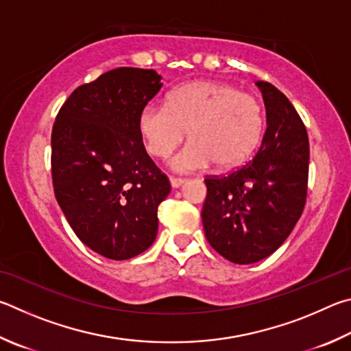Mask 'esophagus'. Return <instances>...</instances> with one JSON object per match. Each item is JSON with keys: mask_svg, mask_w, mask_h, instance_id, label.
Here are the masks:
<instances>
[{"mask_svg": "<svg viewBox=\"0 0 351 351\" xmlns=\"http://www.w3.org/2000/svg\"><path fill=\"white\" fill-rule=\"evenodd\" d=\"M185 179H180V177H169V183L172 188H180L183 183H185Z\"/></svg>", "mask_w": 351, "mask_h": 351, "instance_id": "esophagus-1", "label": "esophagus"}]
</instances>
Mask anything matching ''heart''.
Instances as JSON below:
<instances>
[{
	"label": "heart",
	"instance_id": "obj_1",
	"mask_svg": "<svg viewBox=\"0 0 351 351\" xmlns=\"http://www.w3.org/2000/svg\"><path fill=\"white\" fill-rule=\"evenodd\" d=\"M146 151L165 158L185 138L191 140L172 158V168L197 171L213 163L216 169H234L253 156L263 132V110L256 97L236 86L200 80L182 84L166 106L149 103L137 120Z\"/></svg>",
	"mask_w": 351,
	"mask_h": 351
}]
</instances>
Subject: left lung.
Instances as JSON below:
<instances>
[{
  "instance_id": "1",
  "label": "left lung",
  "mask_w": 351,
  "mask_h": 351,
  "mask_svg": "<svg viewBox=\"0 0 351 351\" xmlns=\"http://www.w3.org/2000/svg\"><path fill=\"white\" fill-rule=\"evenodd\" d=\"M267 109L259 151L242 168L206 177L202 222L206 241L239 265L273 254L302 216L310 145L304 121L271 83L257 82Z\"/></svg>"
}]
</instances>
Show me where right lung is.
Instances as JSON below:
<instances>
[{
    "label": "right lung",
    "instance_id": "add662e5",
    "mask_svg": "<svg viewBox=\"0 0 351 351\" xmlns=\"http://www.w3.org/2000/svg\"><path fill=\"white\" fill-rule=\"evenodd\" d=\"M152 69L119 67L83 84L52 128L58 205L86 247L112 261L143 253L157 237L158 205L171 191L143 146L137 120L163 83Z\"/></svg>",
    "mask_w": 351,
    "mask_h": 351
}]
</instances>
